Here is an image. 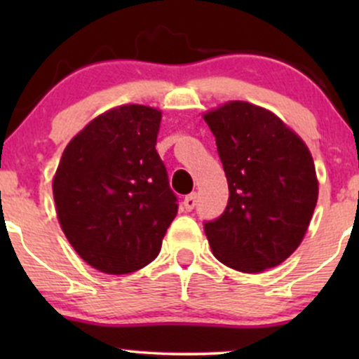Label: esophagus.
<instances>
[{
    "mask_svg": "<svg viewBox=\"0 0 359 359\" xmlns=\"http://www.w3.org/2000/svg\"><path fill=\"white\" fill-rule=\"evenodd\" d=\"M196 199H197L196 194H191V196L185 197V199H184V209H185V211H192L194 205H196Z\"/></svg>",
    "mask_w": 359,
    "mask_h": 359,
    "instance_id": "obj_1",
    "label": "esophagus"
}]
</instances>
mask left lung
I'll return each instance as SVG.
<instances>
[{"label":"left lung","mask_w":359,"mask_h":359,"mask_svg":"<svg viewBox=\"0 0 359 359\" xmlns=\"http://www.w3.org/2000/svg\"><path fill=\"white\" fill-rule=\"evenodd\" d=\"M203 118L229 185L226 211L204 224L212 255L243 273L273 269L299 248L314 214L311 151L277 114L248 101H228Z\"/></svg>","instance_id":"1"}]
</instances>
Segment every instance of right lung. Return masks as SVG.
<instances>
[{
  "mask_svg": "<svg viewBox=\"0 0 359 359\" xmlns=\"http://www.w3.org/2000/svg\"><path fill=\"white\" fill-rule=\"evenodd\" d=\"M162 111L123 104L104 111L65 147L52 180L60 228L76 253L108 275L158 257L177 214L156 154Z\"/></svg>",
  "mask_w": 359,
  "mask_h": 359,
  "instance_id": "obj_1",
  "label": "right lung"
}]
</instances>
